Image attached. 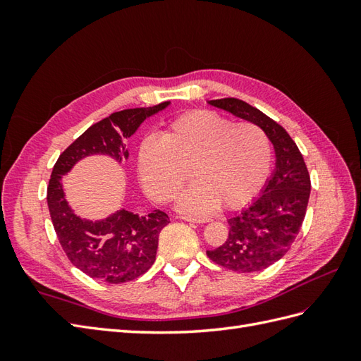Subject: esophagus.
Here are the masks:
<instances>
[{
	"label": "esophagus",
	"mask_w": 361,
	"mask_h": 361,
	"mask_svg": "<svg viewBox=\"0 0 361 361\" xmlns=\"http://www.w3.org/2000/svg\"><path fill=\"white\" fill-rule=\"evenodd\" d=\"M176 219L190 221V224H208L209 219H202V217H189V216H178Z\"/></svg>",
	"instance_id": "34e87169"
}]
</instances>
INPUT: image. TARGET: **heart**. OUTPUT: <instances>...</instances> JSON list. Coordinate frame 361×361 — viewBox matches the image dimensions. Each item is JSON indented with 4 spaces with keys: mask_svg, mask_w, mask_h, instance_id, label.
Segmentation results:
<instances>
[{
    "mask_svg": "<svg viewBox=\"0 0 361 361\" xmlns=\"http://www.w3.org/2000/svg\"><path fill=\"white\" fill-rule=\"evenodd\" d=\"M270 166L271 144L262 128L252 122L234 124L208 110L181 114L161 137H144L137 149V172L157 202H171L190 169L195 181L176 198V208L189 214L248 204L262 189Z\"/></svg>",
    "mask_w": 361,
    "mask_h": 361,
    "instance_id": "obj_1",
    "label": "heart"
}]
</instances>
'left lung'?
<instances>
[{"instance_id": "left-lung-1", "label": "left lung", "mask_w": 361, "mask_h": 361, "mask_svg": "<svg viewBox=\"0 0 361 361\" xmlns=\"http://www.w3.org/2000/svg\"><path fill=\"white\" fill-rule=\"evenodd\" d=\"M208 104L262 128L273 144L276 163L260 194L228 220L226 242L206 255L233 271L265 270L286 256L301 229L310 197L307 166L286 128L255 106L234 97Z\"/></svg>"}]
</instances>
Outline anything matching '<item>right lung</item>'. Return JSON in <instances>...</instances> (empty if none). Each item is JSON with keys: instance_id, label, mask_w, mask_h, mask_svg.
<instances>
[{"instance_id": "right-lung-1", "label": "right lung", "mask_w": 361, "mask_h": 361, "mask_svg": "<svg viewBox=\"0 0 361 361\" xmlns=\"http://www.w3.org/2000/svg\"><path fill=\"white\" fill-rule=\"evenodd\" d=\"M169 105L171 102H163L110 114L85 130L52 169L46 200L54 229L71 264L90 278L122 283L144 274L155 262L158 237L169 217L159 209L136 214L121 208L99 220L83 219L66 200L63 175L71 172L80 159L93 155L110 157L122 164L128 159L124 141L136 133L145 119Z\"/></svg>"}]
</instances>
